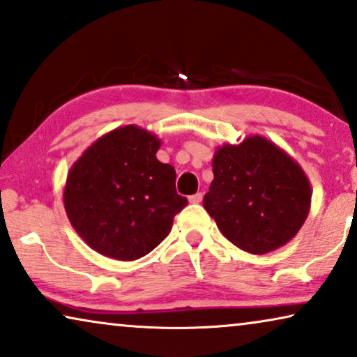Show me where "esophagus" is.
I'll list each match as a JSON object with an SVG mask.
<instances>
[{
    "mask_svg": "<svg viewBox=\"0 0 357 357\" xmlns=\"http://www.w3.org/2000/svg\"><path fill=\"white\" fill-rule=\"evenodd\" d=\"M188 199H190V203L198 204V203H201V199H203V193H195V195H191Z\"/></svg>",
    "mask_w": 357,
    "mask_h": 357,
    "instance_id": "obj_1",
    "label": "esophagus"
}]
</instances>
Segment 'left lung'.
<instances>
[{"label":"left lung","mask_w":357,"mask_h":357,"mask_svg":"<svg viewBox=\"0 0 357 357\" xmlns=\"http://www.w3.org/2000/svg\"><path fill=\"white\" fill-rule=\"evenodd\" d=\"M203 204L225 238L251 255L290 241L306 220L311 187L293 159L262 137L217 149Z\"/></svg>","instance_id":"8db88e82"}]
</instances>
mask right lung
Returning a JSON list of instances; mask_svg holds the SVG:
<instances>
[{
    "instance_id": "right-lung-1",
    "label": "right lung",
    "mask_w": 357,
    "mask_h": 357,
    "mask_svg": "<svg viewBox=\"0 0 357 357\" xmlns=\"http://www.w3.org/2000/svg\"><path fill=\"white\" fill-rule=\"evenodd\" d=\"M161 142L135 126L101 137L70 169L64 208L93 250L133 261L169 235L188 199L175 190V170L156 159Z\"/></svg>"
}]
</instances>
